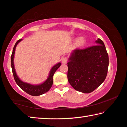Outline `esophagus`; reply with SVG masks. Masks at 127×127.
<instances>
[{"label": "esophagus", "mask_w": 127, "mask_h": 127, "mask_svg": "<svg viewBox=\"0 0 127 127\" xmlns=\"http://www.w3.org/2000/svg\"><path fill=\"white\" fill-rule=\"evenodd\" d=\"M62 62L63 64H67V58L66 57H63L62 58Z\"/></svg>", "instance_id": "obj_1"}]
</instances>
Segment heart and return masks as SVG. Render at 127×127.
<instances>
[{
  "mask_svg": "<svg viewBox=\"0 0 127 127\" xmlns=\"http://www.w3.org/2000/svg\"><path fill=\"white\" fill-rule=\"evenodd\" d=\"M85 43H86V40H85L84 37H79L75 41V45L77 48H80L85 44Z\"/></svg>",
  "mask_w": 127,
  "mask_h": 127,
  "instance_id": "obj_1",
  "label": "heart"
}]
</instances>
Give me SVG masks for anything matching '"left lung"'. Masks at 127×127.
I'll return each instance as SVG.
<instances>
[{
  "label": "left lung",
  "mask_w": 127,
  "mask_h": 127,
  "mask_svg": "<svg viewBox=\"0 0 127 127\" xmlns=\"http://www.w3.org/2000/svg\"><path fill=\"white\" fill-rule=\"evenodd\" d=\"M88 48L72 51L68 59V80L77 91L88 94L105 80L109 65L108 55L101 39Z\"/></svg>",
  "instance_id": "obj_1"
}]
</instances>
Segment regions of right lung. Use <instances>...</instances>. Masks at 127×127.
<instances>
[{"mask_svg":"<svg viewBox=\"0 0 127 127\" xmlns=\"http://www.w3.org/2000/svg\"><path fill=\"white\" fill-rule=\"evenodd\" d=\"M22 39H20L16 41L15 44L13 48L12 55L11 57V67H12V73L13 75H14V79L16 82V84L18 85L19 87L23 90L24 92L30 95L36 96H40L41 95H43L47 92H48L50 89L51 88V87L53 84V76L56 70H57L60 65H61V63L60 62L56 64L54 66H53L52 68L51 69L50 73H49V75L48 78L47 80L43 82L41 84H40L38 85H32L30 83H27L26 82H23L20 79L18 76L17 75L16 71H15V67H14V55L15 52V48H16V45L20 41H21Z\"/></svg>","mask_w":127,"mask_h":127,"instance_id":"obj_1","label":"right lung"}]
</instances>
